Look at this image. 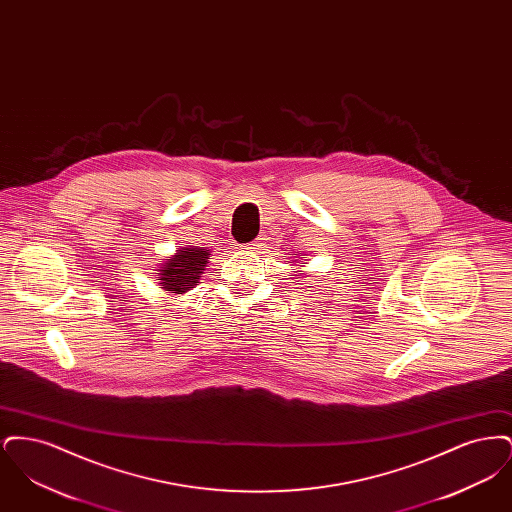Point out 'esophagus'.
Listing matches in <instances>:
<instances>
[{
  "mask_svg": "<svg viewBox=\"0 0 512 512\" xmlns=\"http://www.w3.org/2000/svg\"><path fill=\"white\" fill-rule=\"evenodd\" d=\"M261 249H263V238H259L251 244L242 245V251H245V253H261Z\"/></svg>",
  "mask_w": 512,
  "mask_h": 512,
  "instance_id": "34e87169",
  "label": "esophagus"
}]
</instances>
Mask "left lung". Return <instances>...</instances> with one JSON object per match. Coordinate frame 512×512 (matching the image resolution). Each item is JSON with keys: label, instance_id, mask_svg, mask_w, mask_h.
I'll list each match as a JSON object with an SVG mask.
<instances>
[{"label": "left lung", "instance_id": "1", "mask_svg": "<svg viewBox=\"0 0 512 512\" xmlns=\"http://www.w3.org/2000/svg\"><path fill=\"white\" fill-rule=\"evenodd\" d=\"M299 272H301V270H299Z\"/></svg>", "mask_w": 512, "mask_h": 512}]
</instances>
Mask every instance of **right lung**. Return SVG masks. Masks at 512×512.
<instances>
[{
    "instance_id": "1",
    "label": "right lung",
    "mask_w": 512,
    "mask_h": 512,
    "mask_svg": "<svg viewBox=\"0 0 512 512\" xmlns=\"http://www.w3.org/2000/svg\"><path fill=\"white\" fill-rule=\"evenodd\" d=\"M211 251L203 247L188 245L169 257L163 267L157 268V280L169 293H186L197 286L203 270L207 267Z\"/></svg>"
}]
</instances>
